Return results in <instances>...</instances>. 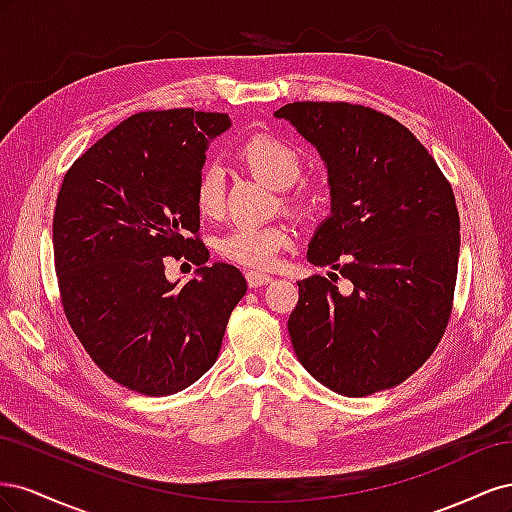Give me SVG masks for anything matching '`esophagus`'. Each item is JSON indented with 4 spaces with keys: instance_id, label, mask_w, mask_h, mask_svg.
<instances>
[{
    "instance_id": "34e87169",
    "label": "esophagus",
    "mask_w": 512,
    "mask_h": 512,
    "mask_svg": "<svg viewBox=\"0 0 512 512\" xmlns=\"http://www.w3.org/2000/svg\"><path fill=\"white\" fill-rule=\"evenodd\" d=\"M245 280H247V286L250 288H258V286H265L271 282V275L262 273V271H247L245 273Z\"/></svg>"
}]
</instances>
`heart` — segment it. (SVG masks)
I'll return each instance as SVG.
<instances>
[{
  "label": "heart",
  "mask_w": 512,
  "mask_h": 512,
  "mask_svg": "<svg viewBox=\"0 0 512 512\" xmlns=\"http://www.w3.org/2000/svg\"><path fill=\"white\" fill-rule=\"evenodd\" d=\"M239 160L277 190H286L303 173V153L273 134H256L239 147ZM226 179L218 164H209L196 179V209L205 218L224 211ZM292 243V230L284 224H239L218 239V252L245 267H271L284 247Z\"/></svg>",
  "instance_id": "heart-1"
}]
</instances>
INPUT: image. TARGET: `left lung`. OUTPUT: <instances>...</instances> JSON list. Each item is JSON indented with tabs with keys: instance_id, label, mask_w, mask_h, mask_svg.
Segmentation results:
<instances>
[{
	"instance_id": "1",
	"label": "left lung",
	"mask_w": 512,
	"mask_h": 512,
	"mask_svg": "<svg viewBox=\"0 0 512 512\" xmlns=\"http://www.w3.org/2000/svg\"><path fill=\"white\" fill-rule=\"evenodd\" d=\"M275 117L327 164L331 215L307 260L352 282L350 294L322 275L297 282L292 348L339 395L391 389L429 359L451 318L459 262L451 183L406 126L374 108L292 102Z\"/></svg>"
}]
</instances>
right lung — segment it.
<instances>
[{"label": "right lung", "mask_w": 512, "mask_h": 512, "mask_svg": "<svg viewBox=\"0 0 512 512\" xmlns=\"http://www.w3.org/2000/svg\"><path fill=\"white\" fill-rule=\"evenodd\" d=\"M230 128L194 108L136 113L91 145L66 173L53 215L61 305L94 363L126 389L164 397L215 363L241 271L209 260L196 237L194 185L205 151ZM199 267L177 287L162 257Z\"/></svg>", "instance_id": "obj_1"}]
</instances>
